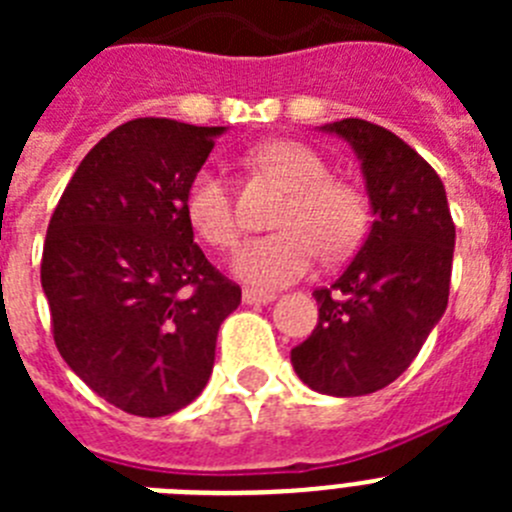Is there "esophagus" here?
Masks as SVG:
<instances>
[{
    "label": "esophagus",
    "instance_id": "obj_1",
    "mask_svg": "<svg viewBox=\"0 0 512 512\" xmlns=\"http://www.w3.org/2000/svg\"><path fill=\"white\" fill-rule=\"evenodd\" d=\"M274 292H259V289H243V302L246 305H266V302H274Z\"/></svg>",
    "mask_w": 512,
    "mask_h": 512
}]
</instances>
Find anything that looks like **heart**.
I'll return each instance as SVG.
<instances>
[{"instance_id":"heart-1","label":"heart","mask_w":512,"mask_h":512,"mask_svg":"<svg viewBox=\"0 0 512 512\" xmlns=\"http://www.w3.org/2000/svg\"><path fill=\"white\" fill-rule=\"evenodd\" d=\"M261 169L277 174L292 194L274 225L279 233L246 243L233 261L235 274L259 287H282L305 277L320 248L325 256H343L359 243L366 212L359 192L330 179L318 153L297 140H271L256 151ZM184 215L207 246L228 251L241 238V217L233 189L220 166L207 164L189 179Z\"/></svg>"}]
</instances>
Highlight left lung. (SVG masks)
I'll return each instance as SVG.
<instances>
[{"instance_id":"1","label":"left lung","mask_w":512,"mask_h":512,"mask_svg":"<svg viewBox=\"0 0 512 512\" xmlns=\"http://www.w3.org/2000/svg\"><path fill=\"white\" fill-rule=\"evenodd\" d=\"M323 130L361 158L374 220L341 277L312 292L318 325L292 366L315 392L359 397L395 382L441 320L456 228L443 182L405 140L359 117Z\"/></svg>"}]
</instances>
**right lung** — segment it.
<instances>
[{
	"label": "right lung",
	"mask_w": 512,
	"mask_h": 512,
	"mask_svg": "<svg viewBox=\"0 0 512 512\" xmlns=\"http://www.w3.org/2000/svg\"><path fill=\"white\" fill-rule=\"evenodd\" d=\"M225 128L138 117L84 156L53 210L40 282L76 377L140 418L205 390L241 287L194 243L187 184Z\"/></svg>",
	"instance_id": "obj_1"
}]
</instances>
